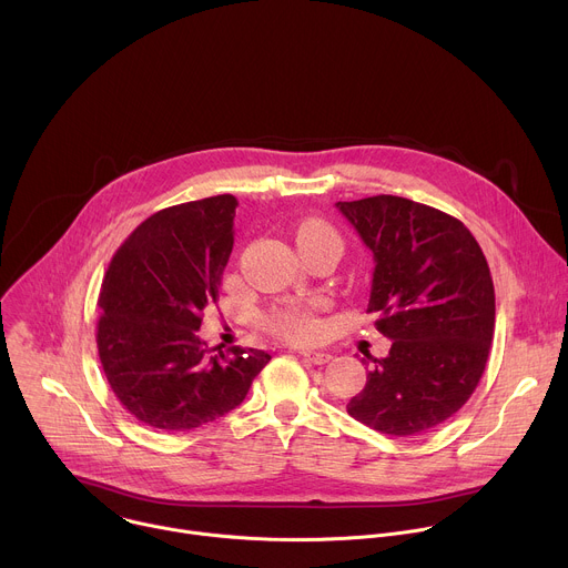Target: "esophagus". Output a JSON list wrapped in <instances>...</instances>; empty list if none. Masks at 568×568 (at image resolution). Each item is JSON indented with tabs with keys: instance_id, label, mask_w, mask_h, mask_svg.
Here are the masks:
<instances>
[{
	"instance_id": "34e87169",
	"label": "esophagus",
	"mask_w": 568,
	"mask_h": 568,
	"mask_svg": "<svg viewBox=\"0 0 568 568\" xmlns=\"http://www.w3.org/2000/svg\"><path fill=\"white\" fill-rule=\"evenodd\" d=\"M303 357L307 359V362H312V364H316V366H321V364H326V362H331V353H323V351H305L303 353Z\"/></svg>"
}]
</instances>
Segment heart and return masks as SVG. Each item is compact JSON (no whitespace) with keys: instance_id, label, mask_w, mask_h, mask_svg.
<instances>
[{"instance_id":"heart-1","label":"heart","mask_w":568,"mask_h":568,"mask_svg":"<svg viewBox=\"0 0 568 568\" xmlns=\"http://www.w3.org/2000/svg\"><path fill=\"white\" fill-rule=\"evenodd\" d=\"M296 237H298V245L301 242H312V240H331L342 245L337 231L321 220L303 222L296 231ZM267 328L276 337L298 344V342H312L318 335V321L312 307L301 303H287L267 316Z\"/></svg>"}]
</instances>
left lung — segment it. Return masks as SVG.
I'll return each mask as SVG.
<instances>
[{
  "instance_id": "obj_1",
  "label": "left lung",
  "mask_w": 568,
  "mask_h": 568,
  "mask_svg": "<svg viewBox=\"0 0 568 568\" xmlns=\"http://www.w3.org/2000/svg\"><path fill=\"white\" fill-rule=\"evenodd\" d=\"M337 209L373 254L366 312L377 314V331L393 342L346 409L379 434H425L463 407L488 362V261L460 220L427 204L375 195Z\"/></svg>"
}]
</instances>
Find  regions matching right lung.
Returning <instances> with one entry per match:
<instances>
[{"label": "right lung", "instance_id": "right-lung-1", "mask_svg": "<svg viewBox=\"0 0 568 568\" xmlns=\"http://www.w3.org/2000/svg\"><path fill=\"white\" fill-rule=\"evenodd\" d=\"M237 200L215 195L156 211L114 254L99 296V357L123 407L143 425L186 432L245 399L272 359L197 337L233 250Z\"/></svg>", "mask_w": 568, "mask_h": 568}]
</instances>
